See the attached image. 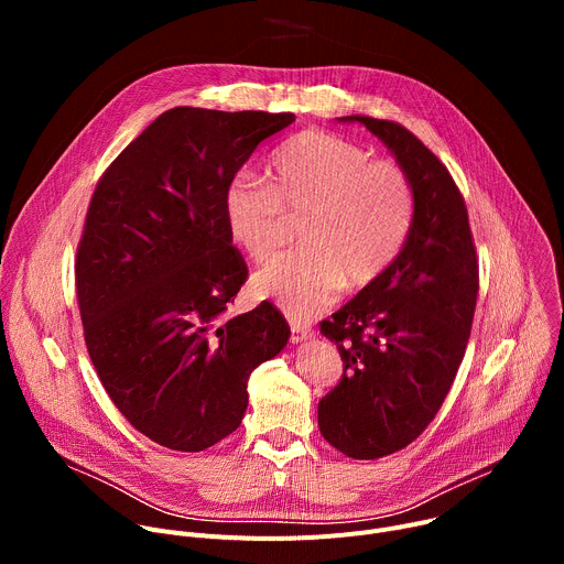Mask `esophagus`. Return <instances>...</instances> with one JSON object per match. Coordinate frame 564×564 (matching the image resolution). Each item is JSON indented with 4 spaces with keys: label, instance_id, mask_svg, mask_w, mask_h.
Segmentation results:
<instances>
[{
    "label": "esophagus",
    "instance_id": "obj_1",
    "mask_svg": "<svg viewBox=\"0 0 564 564\" xmlns=\"http://www.w3.org/2000/svg\"><path fill=\"white\" fill-rule=\"evenodd\" d=\"M290 333H292V344H301V341H307L314 337V330L305 324H301V321H292L290 324Z\"/></svg>",
    "mask_w": 564,
    "mask_h": 564
}]
</instances>
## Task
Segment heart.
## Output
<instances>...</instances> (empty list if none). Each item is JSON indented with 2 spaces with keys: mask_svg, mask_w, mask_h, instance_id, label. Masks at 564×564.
<instances>
[{
  "mask_svg": "<svg viewBox=\"0 0 564 564\" xmlns=\"http://www.w3.org/2000/svg\"><path fill=\"white\" fill-rule=\"evenodd\" d=\"M270 185L240 174L225 187L229 238L252 261L268 263L285 240V216L305 214V250L290 252L254 276V290L290 316L310 318L344 285L368 288L404 250L415 189L392 160L341 135L310 129L283 142L268 165Z\"/></svg>",
  "mask_w": 564,
  "mask_h": 564,
  "instance_id": "obj_1",
  "label": "heart"
}]
</instances>
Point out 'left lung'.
<instances>
[{
    "label": "left lung",
    "mask_w": 564,
    "mask_h": 564,
    "mask_svg": "<svg viewBox=\"0 0 564 564\" xmlns=\"http://www.w3.org/2000/svg\"><path fill=\"white\" fill-rule=\"evenodd\" d=\"M341 120L375 133L415 189L397 261L321 324L344 375L318 401V431L352 459H377L417 440L444 404L470 337L479 270L464 198L442 160L399 122Z\"/></svg>",
    "instance_id": "8db88e82"
}]
</instances>
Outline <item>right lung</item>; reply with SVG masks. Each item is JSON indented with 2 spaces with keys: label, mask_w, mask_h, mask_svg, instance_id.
Returning a JSON list of instances; mask_svg holds the SVG:
<instances>
[{
  "label": "right lung",
  "mask_w": 564,
  "mask_h": 564,
  "mask_svg": "<svg viewBox=\"0 0 564 564\" xmlns=\"http://www.w3.org/2000/svg\"><path fill=\"white\" fill-rule=\"evenodd\" d=\"M292 122L176 107L98 181L75 259L85 341L116 409L160 446L198 453L236 431L252 370L290 339L268 301L223 316L248 279L223 194L259 142Z\"/></svg>",
  "instance_id": "obj_1"
}]
</instances>
